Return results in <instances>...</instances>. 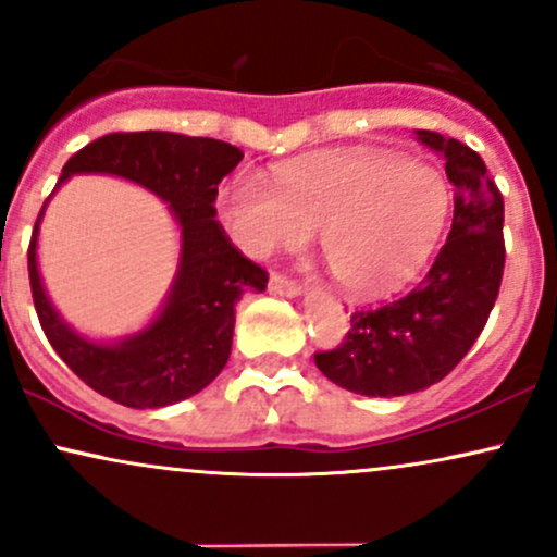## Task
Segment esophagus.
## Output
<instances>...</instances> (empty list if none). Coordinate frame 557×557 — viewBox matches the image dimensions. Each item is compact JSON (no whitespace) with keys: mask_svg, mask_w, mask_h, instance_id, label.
Segmentation results:
<instances>
[{"mask_svg":"<svg viewBox=\"0 0 557 557\" xmlns=\"http://www.w3.org/2000/svg\"><path fill=\"white\" fill-rule=\"evenodd\" d=\"M270 293H274V296L296 298V296H300V285L296 283V280L285 277V274L274 272L272 277H270Z\"/></svg>","mask_w":557,"mask_h":557,"instance_id":"1","label":"esophagus"}]
</instances>
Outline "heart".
<instances>
[{"label": "heart", "mask_w": 557, "mask_h": 557, "mask_svg": "<svg viewBox=\"0 0 557 557\" xmlns=\"http://www.w3.org/2000/svg\"><path fill=\"white\" fill-rule=\"evenodd\" d=\"M450 216V190L434 168L380 149L324 151L253 172L222 190V222L248 257L300 248L319 233L332 277L350 298L398 293L424 270Z\"/></svg>", "instance_id": "1"}]
</instances>
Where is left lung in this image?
I'll use <instances>...</instances> for the list:
<instances>
[{
  "label": "left lung",
  "instance_id": "obj_1",
  "mask_svg": "<svg viewBox=\"0 0 557 557\" xmlns=\"http://www.w3.org/2000/svg\"><path fill=\"white\" fill-rule=\"evenodd\" d=\"M445 157L456 185L445 246L411 293L350 314L335 350L314 354L319 372L350 393L395 398L445 380L482 335L503 283V196L487 164L456 138L417 131Z\"/></svg>",
  "mask_w": 557,
  "mask_h": 557
}]
</instances>
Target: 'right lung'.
I'll use <instances>...</instances> for the list:
<instances>
[{
	"label": "right lung",
	"instance_id": "right-lung-1",
	"mask_svg": "<svg viewBox=\"0 0 557 557\" xmlns=\"http://www.w3.org/2000/svg\"><path fill=\"white\" fill-rule=\"evenodd\" d=\"M243 159L238 146L168 131L110 133L67 159L70 175L104 172L144 185L170 203L181 225V264L154 322L120 343H96L54 311L36 264L38 212L28 246V277L38 322L62 361L99 395L127 408H162L201 393L225 369L235 304L261 293L267 274L246 259L216 222V185Z\"/></svg>",
	"mask_w": 557,
	"mask_h": 557
}]
</instances>
